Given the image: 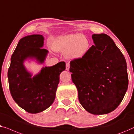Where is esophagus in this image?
Returning <instances> with one entry per match:
<instances>
[{
	"label": "esophagus",
	"mask_w": 134,
	"mask_h": 134,
	"mask_svg": "<svg viewBox=\"0 0 134 134\" xmlns=\"http://www.w3.org/2000/svg\"><path fill=\"white\" fill-rule=\"evenodd\" d=\"M69 69H70V64L67 63L66 64V70H69Z\"/></svg>",
	"instance_id": "34e87169"
}]
</instances>
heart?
<instances>
[{"label":"heart","mask_w":134,"mask_h":134,"mask_svg":"<svg viewBox=\"0 0 134 134\" xmlns=\"http://www.w3.org/2000/svg\"><path fill=\"white\" fill-rule=\"evenodd\" d=\"M90 39L80 34H70L60 37L54 41L53 48L58 52H65V56L70 59L84 58L90 50Z\"/></svg>","instance_id":"obj_1"}]
</instances>
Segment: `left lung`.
<instances>
[{
    "instance_id": "1",
    "label": "left lung",
    "mask_w": 134,
    "mask_h": 134,
    "mask_svg": "<svg viewBox=\"0 0 134 134\" xmlns=\"http://www.w3.org/2000/svg\"><path fill=\"white\" fill-rule=\"evenodd\" d=\"M94 46L84 58L70 61L71 80L80 104L90 114L114 110L128 87L127 64L120 49L105 34L92 35Z\"/></svg>"
}]
</instances>
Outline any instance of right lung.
Segmentation results:
<instances>
[{
    "mask_svg": "<svg viewBox=\"0 0 134 134\" xmlns=\"http://www.w3.org/2000/svg\"><path fill=\"white\" fill-rule=\"evenodd\" d=\"M42 35H33L20 39L11 56L8 78L11 95L15 102L27 112L36 114L50 106L55 98L59 82V75L65 70V62L52 67H43L38 74L31 78L24 62L35 58L42 64L48 50L42 48Z\"/></svg>",
    "mask_w": 134,
    "mask_h": 134,
    "instance_id": "1",
    "label": "right lung"
}]
</instances>
